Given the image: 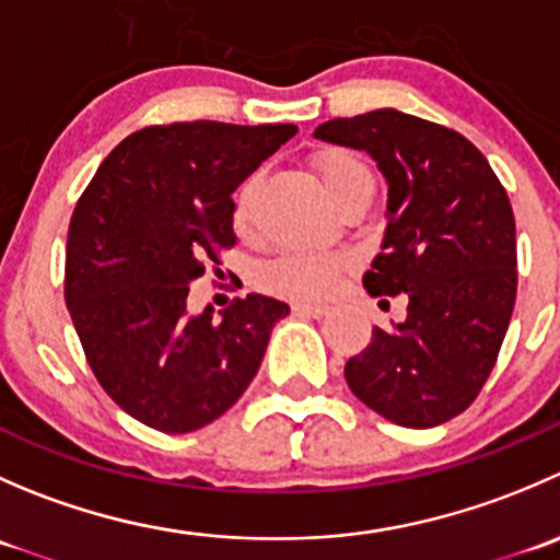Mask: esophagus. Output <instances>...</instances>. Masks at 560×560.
<instances>
[{"mask_svg": "<svg viewBox=\"0 0 560 560\" xmlns=\"http://www.w3.org/2000/svg\"><path fill=\"white\" fill-rule=\"evenodd\" d=\"M292 314L308 316V319H319L327 314V306H316V303H292Z\"/></svg>", "mask_w": 560, "mask_h": 560, "instance_id": "obj_1", "label": "esophagus"}]
</instances>
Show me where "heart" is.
<instances>
[{
    "mask_svg": "<svg viewBox=\"0 0 560 560\" xmlns=\"http://www.w3.org/2000/svg\"><path fill=\"white\" fill-rule=\"evenodd\" d=\"M312 167L319 178L322 189L332 202H341L352 189L363 184H374L371 171L354 154L343 149H322L312 156ZM257 175L241 180L233 197V224L235 230H248L252 224L254 191H257ZM349 268V257L332 252H284L268 259L259 268V287L273 295L292 298V301H319L330 295L338 276Z\"/></svg>",
    "mask_w": 560,
    "mask_h": 560,
    "instance_id": "b5f03b06",
    "label": "heart"
}]
</instances>
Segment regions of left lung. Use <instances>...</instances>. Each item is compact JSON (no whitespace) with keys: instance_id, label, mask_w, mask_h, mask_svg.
<instances>
[{"instance_id":"1","label":"left lung","mask_w":560,"mask_h":560,"mask_svg":"<svg viewBox=\"0 0 560 560\" xmlns=\"http://www.w3.org/2000/svg\"><path fill=\"white\" fill-rule=\"evenodd\" d=\"M314 135L380 162L389 222L363 284L371 295L409 298L406 319L374 327L369 347L347 360V385L395 425H442L488 382L515 308L506 189L471 140L409 113L332 118Z\"/></svg>"}]
</instances>
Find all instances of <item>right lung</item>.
Returning a JSON list of instances; mask_svg holds the SVG:
<instances>
[{
  "label": "right lung",
  "mask_w": 560,
  "mask_h": 560,
  "mask_svg": "<svg viewBox=\"0 0 560 560\" xmlns=\"http://www.w3.org/2000/svg\"><path fill=\"white\" fill-rule=\"evenodd\" d=\"M295 124H151L127 135L83 195L67 233L65 301L103 389L162 433L222 417L252 385L290 306L235 298L186 316L189 284L235 246L233 191Z\"/></svg>",
  "instance_id": "1"
}]
</instances>
